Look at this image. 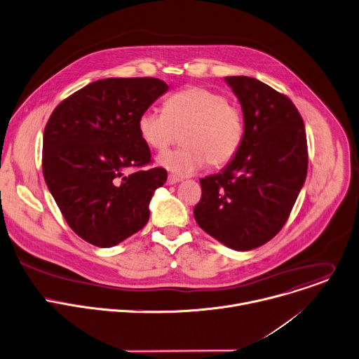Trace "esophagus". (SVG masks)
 <instances>
[{
    "label": "esophagus",
    "instance_id": "1",
    "mask_svg": "<svg viewBox=\"0 0 359 359\" xmlns=\"http://www.w3.org/2000/svg\"><path fill=\"white\" fill-rule=\"evenodd\" d=\"M180 181H181V178H178L177 175H172V174L168 175V184H170V185L177 184V182H180Z\"/></svg>",
    "mask_w": 359,
    "mask_h": 359
}]
</instances>
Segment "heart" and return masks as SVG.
Masks as SVG:
<instances>
[{"label": "heart", "instance_id": "heart-1", "mask_svg": "<svg viewBox=\"0 0 359 359\" xmlns=\"http://www.w3.org/2000/svg\"><path fill=\"white\" fill-rule=\"evenodd\" d=\"M142 141L165 151L181 135L182 148L158 156V164L177 175H191L207 164L221 168L240 151L245 135L243 109L222 93L188 87L165 102V109L147 108L138 116Z\"/></svg>", "mask_w": 359, "mask_h": 359}]
</instances>
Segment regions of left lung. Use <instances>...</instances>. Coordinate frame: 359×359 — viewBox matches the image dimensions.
Listing matches in <instances>:
<instances>
[{
  "instance_id": "8db88e82",
  "label": "left lung",
  "mask_w": 359,
  "mask_h": 359,
  "mask_svg": "<svg viewBox=\"0 0 359 359\" xmlns=\"http://www.w3.org/2000/svg\"><path fill=\"white\" fill-rule=\"evenodd\" d=\"M243 107L245 135L232 161L200 180L196 224L224 245L250 251L285 225L308 170L302 116L284 94L251 76H225Z\"/></svg>"
}]
</instances>
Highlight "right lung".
<instances>
[{
  "label": "right lung",
  "mask_w": 359,
  "mask_h": 359,
  "mask_svg": "<svg viewBox=\"0 0 359 359\" xmlns=\"http://www.w3.org/2000/svg\"><path fill=\"white\" fill-rule=\"evenodd\" d=\"M168 86L158 78H107L61 101L44 130L43 172L71 229L109 248L145 226L167 181L152 164L138 116ZM134 169V172H130Z\"/></svg>",
  "instance_id": "obj_1"
}]
</instances>
